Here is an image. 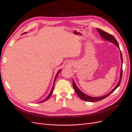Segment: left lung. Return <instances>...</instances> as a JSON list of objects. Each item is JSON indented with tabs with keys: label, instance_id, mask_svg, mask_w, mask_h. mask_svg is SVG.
Wrapping results in <instances>:
<instances>
[{
	"label": "left lung",
	"instance_id": "1",
	"mask_svg": "<svg viewBox=\"0 0 132 132\" xmlns=\"http://www.w3.org/2000/svg\"><path fill=\"white\" fill-rule=\"evenodd\" d=\"M97 31H98V32L100 34V36H101V37L104 38V39L106 40H108L110 41V42H112V43L116 44L118 48L120 49V46H119V44L118 43L117 41L116 40V39H115V38H114L112 35H110V34L106 32L103 30H101L99 28H97ZM120 53H121V61H122V64L123 63V59H122V55L121 53V52L120 51ZM122 67H121V72H120V80H119L118 83L117 84V86L114 87V89H112V90H111L110 93H109L108 94L105 95L104 96H99V97H92L90 96L89 95H86V94H84L83 93L82 91H80L79 90V89L76 86V84L74 81V80L73 79V88L75 90V92L76 93V94H77V95L79 97V98L81 99L82 100H83L84 101H90V102H96V101H98L100 100H103L105 98H106V97H108L109 95H110V94H111L112 93H113L114 90H116V89L118 87V86H120V84L121 83V79H122Z\"/></svg>",
	"mask_w": 132,
	"mask_h": 132
}]
</instances>
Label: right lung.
<instances>
[{"mask_svg": "<svg viewBox=\"0 0 132 132\" xmlns=\"http://www.w3.org/2000/svg\"><path fill=\"white\" fill-rule=\"evenodd\" d=\"M26 32H25V33H24L23 34H24V33H26ZM61 71V70H59V72H57V74L56 75V76H55V79H54V83H53V87H52V90H51V92H50V93H49V94L47 96V97H46V98H45V99L44 100H43V101H40V103H42V102H44V101H45L46 100H47L49 97H50V96L52 95V93H53V90H54V84H55V80H56V78H57V75H58V74L59 73V72H60Z\"/></svg>", "mask_w": 132, "mask_h": 132, "instance_id": "right-lung-1", "label": "right lung"}]
</instances>
